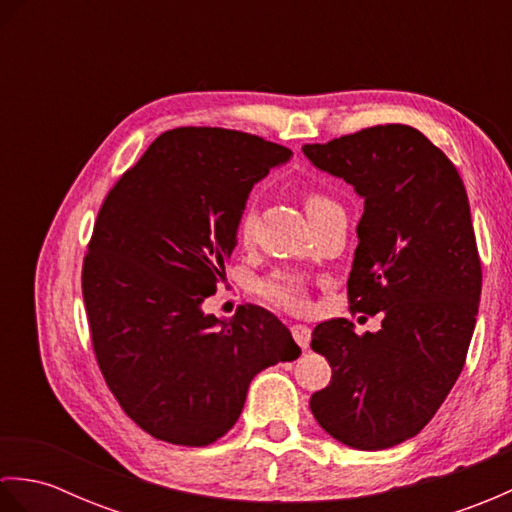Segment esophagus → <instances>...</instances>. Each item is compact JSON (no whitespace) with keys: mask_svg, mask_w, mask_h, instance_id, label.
<instances>
[{"mask_svg":"<svg viewBox=\"0 0 512 512\" xmlns=\"http://www.w3.org/2000/svg\"><path fill=\"white\" fill-rule=\"evenodd\" d=\"M290 330H292V339L297 341V345L301 347V350H308L310 339H312L310 328H306V325H292Z\"/></svg>","mask_w":512,"mask_h":512,"instance_id":"obj_1","label":"esophagus"}]
</instances>
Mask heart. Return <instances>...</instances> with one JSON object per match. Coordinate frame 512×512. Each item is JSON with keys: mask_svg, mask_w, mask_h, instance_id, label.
Returning a JSON list of instances; mask_svg holds the SVG:
<instances>
[{"mask_svg": "<svg viewBox=\"0 0 512 512\" xmlns=\"http://www.w3.org/2000/svg\"><path fill=\"white\" fill-rule=\"evenodd\" d=\"M334 202L328 198V195H323L319 191H308L306 193V211L308 215L319 213L323 209H328ZM253 226H255V209H253V202H248L244 206L242 215H239V224H237V231L239 237L248 239L250 233H253ZM262 295L266 299H270L277 306H284L288 310H301L306 306V288H303V281L295 275H288V273H277L273 277H268L262 286Z\"/></svg>", "mask_w": 512, "mask_h": 512, "instance_id": "b5f03b06", "label": "heart"}]
</instances>
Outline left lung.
<instances>
[{
	"label": "left lung",
	"instance_id": "8db88e82",
	"mask_svg": "<svg viewBox=\"0 0 512 512\" xmlns=\"http://www.w3.org/2000/svg\"><path fill=\"white\" fill-rule=\"evenodd\" d=\"M303 154L365 200L347 295L352 310L383 317L363 336L347 319L314 328L310 347L332 380L310 409L345 447H396L436 416L475 330L482 264L464 182L409 125L367 127Z\"/></svg>",
	"mask_w": 512,
	"mask_h": 512
}]
</instances>
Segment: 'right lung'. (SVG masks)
Masks as SVG:
<instances>
[{
  "instance_id": "add662e5",
  "label": "right lung",
  "mask_w": 512,
  "mask_h": 512,
  "mask_svg": "<svg viewBox=\"0 0 512 512\" xmlns=\"http://www.w3.org/2000/svg\"><path fill=\"white\" fill-rule=\"evenodd\" d=\"M290 156L233 129L178 127L107 193L83 301L105 383L149 436L206 447L237 422L250 380L301 354L273 312L202 310L226 279L250 189Z\"/></svg>"
}]
</instances>
